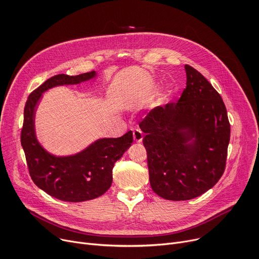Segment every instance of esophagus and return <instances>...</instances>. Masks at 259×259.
<instances>
[{"label": "esophagus", "instance_id": "obj_1", "mask_svg": "<svg viewBox=\"0 0 259 259\" xmlns=\"http://www.w3.org/2000/svg\"><path fill=\"white\" fill-rule=\"evenodd\" d=\"M133 138L136 143H142L143 142V138H144V135H143V132L140 131L139 129H136L133 131Z\"/></svg>", "mask_w": 259, "mask_h": 259}]
</instances>
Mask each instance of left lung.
Instances as JSON below:
<instances>
[{
  "instance_id": "left-lung-1",
  "label": "left lung",
  "mask_w": 259,
  "mask_h": 259,
  "mask_svg": "<svg viewBox=\"0 0 259 259\" xmlns=\"http://www.w3.org/2000/svg\"><path fill=\"white\" fill-rule=\"evenodd\" d=\"M187 87L180 100L155 107L142 122L150 184L167 200L195 198L220 180L230 125L218 92L185 65Z\"/></svg>"
}]
</instances>
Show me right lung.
<instances>
[{
    "label": "right lung",
    "mask_w": 259,
    "mask_h": 259,
    "mask_svg": "<svg viewBox=\"0 0 259 259\" xmlns=\"http://www.w3.org/2000/svg\"><path fill=\"white\" fill-rule=\"evenodd\" d=\"M96 76V71L53 76L31 93L25 106L20 142L30 176L41 190L63 201L80 202L104 194L112 183L114 163L133 142L129 131L117 138H99L76 154L57 156L46 151L37 139L35 116L43 93L60 85L79 84Z\"/></svg>",
    "instance_id": "1"
}]
</instances>
